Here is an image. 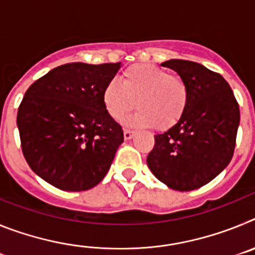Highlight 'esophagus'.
I'll return each mask as SVG.
<instances>
[{
	"label": "esophagus",
	"mask_w": 255,
	"mask_h": 255,
	"mask_svg": "<svg viewBox=\"0 0 255 255\" xmlns=\"http://www.w3.org/2000/svg\"><path fill=\"white\" fill-rule=\"evenodd\" d=\"M132 135H134V131L130 129H125L124 130V138L126 139V140H129V139L132 138Z\"/></svg>",
	"instance_id": "obj_1"
}]
</instances>
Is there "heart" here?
<instances>
[{
  "label": "heart",
  "instance_id": "heart-1",
  "mask_svg": "<svg viewBox=\"0 0 255 255\" xmlns=\"http://www.w3.org/2000/svg\"><path fill=\"white\" fill-rule=\"evenodd\" d=\"M103 105L116 121L135 107L130 123L166 130L176 125L188 107L190 89L179 74L152 64H135L124 70L120 83L110 82L103 91Z\"/></svg>",
  "mask_w": 255,
  "mask_h": 255
}]
</instances>
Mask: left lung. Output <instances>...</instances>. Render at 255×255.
Wrapping results in <instances>:
<instances>
[{"instance_id":"1","label":"left lung","mask_w":255,"mask_h":255,"mask_svg":"<svg viewBox=\"0 0 255 255\" xmlns=\"http://www.w3.org/2000/svg\"><path fill=\"white\" fill-rule=\"evenodd\" d=\"M161 65L185 79L190 98L179 123L154 136L148 167L173 190H195L215 179L233 158L240 123L238 101L222 75L203 65L186 60Z\"/></svg>"}]
</instances>
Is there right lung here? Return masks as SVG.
I'll use <instances>...</instances> for the list:
<instances>
[{
	"instance_id": "obj_1",
	"label": "right lung",
	"mask_w": 255,
	"mask_h": 255,
	"mask_svg": "<svg viewBox=\"0 0 255 255\" xmlns=\"http://www.w3.org/2000/svg\"><path fill=\"white\" fill-rule=\"evenodd\" d=\"M119 69L120 62L65 64L28 88L16 123L22 154L44 181L83 191L106 176L124 141L123 128L102 98Z\"/></svg>"
}]
</instances>
